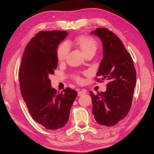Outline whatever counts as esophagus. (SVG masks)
I'll return each mask as SVG.
<instances>
[{"mask_svg": "<svg viewBox=\"0 0 154 154\" xmlns=\"http://www.w3.org/2000/svg\"><path fill=\"white\" fill-rule=\"evenodd\" d=\"M86 92H87V91H86L85 90L83 89V90H82V91H78V95L79 96H82V95H83V94H86Z\"/></svg>", "mask_w": 154, "mask_h": 154, "instance_id": "1", "label": "esophagus"}]
</instances>
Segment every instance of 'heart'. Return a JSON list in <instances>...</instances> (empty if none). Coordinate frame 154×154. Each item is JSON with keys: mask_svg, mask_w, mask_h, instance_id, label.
<instances>
[{"mask_svg": "<svg viewBox=\"0 0 154 154\" xmlns=\"http://www.w3.org/2000/svg\"><path fill=\"white\" fill-rule=\"evenodd\" d=\"M73 43L80 49L83 54L91 51H96L97 49L96 41L89 36L81 35L77 36L74 40ZM68 52L69 47L67 44L63 43L59 46L57 49V58L60 62H62L66 60ZM76 80L79 83L82 82V79L80 76H77Z\"/></svg>", "mask_w": 154, "mask_h": 154, "instance_id": "heart-1", "label": "heart"}]
</instances>
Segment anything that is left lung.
<instances>
[{
	"mask_svg": "<svg viewBox=\"0 0 154 154\" xmlns=\"http://www.w3.org/2000/svg\"><path fill=\"white\" fill-rule=\"evenodd\" d=\"M91 33L98 36L103 45L102 58L96 76L101 80H109L105 92L92 97V114L97 123L111 127L128 113L131 107L136 72L131 56L121 40L106 28H97ZM97 79V82H100Z\"/></svg>",
	"mask_w": 154,
	"mask_h": 154,
	"instance_id": "1",
	"label": "left lung"
}]
</instances>
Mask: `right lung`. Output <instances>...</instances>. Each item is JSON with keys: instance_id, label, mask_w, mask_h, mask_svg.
<instances>
[{"instance_id": "obj_1", "label": "right lung", "mask_w": 154, "mask_h": 154, "mask_svg": "<svg viewBox=\"0 0 154 154\" xmlns=\"http://www.w3.org/2000/svg\"><path fill=\"white\" fill-rule=\"evenodd\" d=\"M66 31H40L25 48L18 71L21 94L33 119L46 129L66 125L77 92L67 87L58 92L49 76L58 65L57 48L66 38Z\"/></svg>"}]
</instances>
